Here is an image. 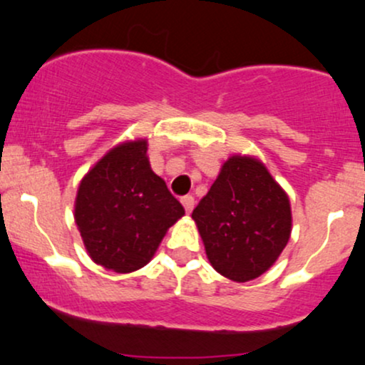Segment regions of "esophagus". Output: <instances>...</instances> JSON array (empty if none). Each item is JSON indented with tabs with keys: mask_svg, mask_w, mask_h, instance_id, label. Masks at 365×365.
Listing matches in <instances>:
<instances>
[{
	"mask_svg": "<svg viewBox=\"0 0 365 365\" xmlns=\"http://www.w3.org/2000/svg\"><path fill=\"white\" fill-rule=\"evenodd\" d=\"M181 203L184 206V210H186V213H191L192 208H195V197L191 195H186L181 197Z\"/></svg>",
	"mask_w": 365,
	"mask_h": 365,
	"instance_id": "1",
	"label": "esophagus"
}]
</instances>
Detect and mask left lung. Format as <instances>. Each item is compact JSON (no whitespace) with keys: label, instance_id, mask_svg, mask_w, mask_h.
<instances>
[{"label":"left lung","instance_id":"1","mask_svg":"<svg viewBox=\"0 0 365 365\" xmlns=\"http://www.w3.org/2000/svg\"><path fill=\"white\" fill-rule=\"evenodd\" d=\"M211 265L237 282L259 277L291 235L286 192L259 160L233 155L192 211Z\"/></svg>","mask_w":365,"mask_h":365}]
</instances>
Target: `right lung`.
Segmentation results:
<instances>
[{
	"mask_svg": "<svg viewBox=\"0 0 365 365\" xmlns=\"http://www.w3.org/2000/svg\"><path fill=\"white\" fill-rule=\"evenodd\" d=\"M184 215L147 159V142L115 147L86 174L76 197V225L96 264L115 272L145 265L169 227Z\"/></svg>",
	"mask_w": 365,
	"mask_h": 365,
	"instance_id": "right-lung-1",
	"label": "right lung"
}]
</instances>
